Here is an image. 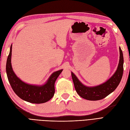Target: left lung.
<instances>
[{
	"instance_id": "left-lung-1",
	"label": "left lung",
	"mask_w": 130,
	"mask_h": 130,
	"mask_svg": "<svg viewBox=\"0 0 130 130\" xmlns=\"http://www.w3.org/2000/svg\"><path fill=\"white\" fill-rule=\"evenodd\" d=\"M120 57L116 72L108 80L101 85L89 87L84 85L73 72L72 79L75 89L81 97L85 99L95 101L103 99L115 90L119 85L123 74L124 57L123 52L119 47Z\"/></svg>"
}]
</instances>
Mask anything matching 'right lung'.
<instances>
[{"mask_svg": "<svg viewBox=\"0 0 130 130\" xmlns=\"http://www.w3.org/2000/svg\"><path fill=\"white\" fill-rule=\"evenodd\" d=\"M12 46L7 59L6 70L10 84L14 93L22 100L32 104H42L50 100L55 93V82L63 69L51 75L44 84L31 85L19 78L13 72L11 64Z\"/></svg>", "mask_w": 130, "mask_h": 130, "instance_id": "add662e5", "label": "right lung"}]
</instances>
